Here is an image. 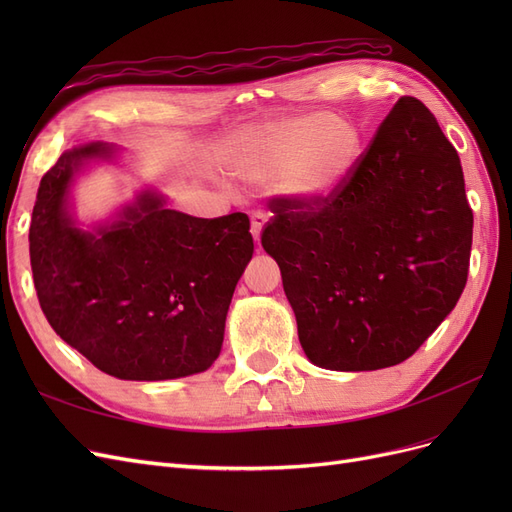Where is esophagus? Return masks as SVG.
Segmentation results:
<instances>
[{
    "label": "esophagus",
    "mask_w": 512,
    "mask_h": 512,
    "mask_svg": "<svg viewBox=\"0 0 512 512\" xmlns=\"http://www.w3.org/2000/svg\"><path fill=\"white\" fill-rule=\"evenodd\" d=\"M265 222H267V215L265 213H252V224H250V230H252V237L254 241L258 243L260 241V235H262V228H265Z\"/></svg>",
    "instance_id": "1"
}]
</instances>
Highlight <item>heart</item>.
I'll return each mask as SVG.
<instances>
[{
    "mask_svg": "<svg viewBox=\"0 0 512 512\" xmlns=\"http://www.w3.org/2000/svg\"><path fill=\"white\" fill-rule=\"evenodd\" d=\"M365 153L356 123L331 113H309L260 128L237 143L228 170L245 181H275L301 205H324L342 194Z\"/></svg>",
    "mask_w": 512,
    "mask_h": 512,
    "instance_id": "obj_1",
    "label": "heart"
}]
</instances>
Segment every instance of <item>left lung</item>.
I'll return each instance as SVG.
<instances>
[{
	"instance_id": "1",
	"label": "left lung",
	"mask_w": 512,
	"mask_h": 512,
	"mask_svg": "<svg viewBox=\"0 0 512 512\" xmlns=\"http://www.w3.org/2000/svg\"><path fill=\"white\" fill-rule=\"evenodd\" d=\"M269 207L260 241L318 367L406 361L466 288L474 218L463 170L421 100H397L337 198L312 207L280 196Z\"/></svg>"
}]
</instances>
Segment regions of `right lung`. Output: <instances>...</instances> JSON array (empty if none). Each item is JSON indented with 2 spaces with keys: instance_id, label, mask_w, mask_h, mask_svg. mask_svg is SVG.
I'll return each instance as SVG.
<instances>
[{
  "instance_id": "add662e5",
  "label": "right lung",
  "mask_w": 512,
  "mask_h": 512,
  "mask_svg": "<svg viewBox=\"0 0 512 512\" xmlns=\"http://www.w3.org/2000/svg\"><path fill=\"white\" fill-rule=\"evenodd\" d=\"M121 149L89 143L64 151L40 181L29 258L53 331L119 380L200 374L220 356L232 292L254 254L250 218H194L143 190L113 220L81 228L74 177Z\"/></svg>"
}]
</instances>
